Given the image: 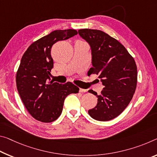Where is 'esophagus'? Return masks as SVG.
<instances>
[{"mask_svg": "<svg viewBox=\"0 0 157 157\" xmlns=\"http://www.w3.org/2000/svg\"><path fill=\"white\" fill-rule=\"evenodd\" d=\"M79 91L80 92H86V89H79Z\"/></svg>", "mask_w": 157, "mask_h": 157, "instance_id": "obj_1", "label": "esophagus"}]
</instances>
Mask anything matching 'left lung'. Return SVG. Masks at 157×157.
<instances>
[{"mask_svg": "<svg viewBox=\"0 0 157 157\" xmlns=\"http://www.w3.org/2000/svg\"><path fill=\"white\" fill-rule=\"evenodd\" d=\"M78 33L91 47V73L98 75L104 88L97 96L95 108L88 111L98 121L111 120L124 110L132 99L137 84V66L126 49L100 30L80 29Z\"/></svg>", "mask_w": 157, "mask_h": 157, "instance_id": "8db88e82", "label": "left lung"}]
</instances>
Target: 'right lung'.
Wrapping results in <instances>:
<instances>
[{"mask_svg": "<svg viewBox=\"0 0 157 157\" xmlns=\"http://www.w3.org/2000/svg\"><path fill=\"white\" fill-rule=\"evenodd\" d=\"M78 34L76 30H56L32 43L25 52L17 72V88L30 114L42 122H52L63 110V102L79 88L68 82L63 84L51 81L54 61L52 45Z\"/></svg>", "mask_w": 157, "mask_h": 157, "instance_id": "right-lung-1", "label": "right lung"}]
</instances>
